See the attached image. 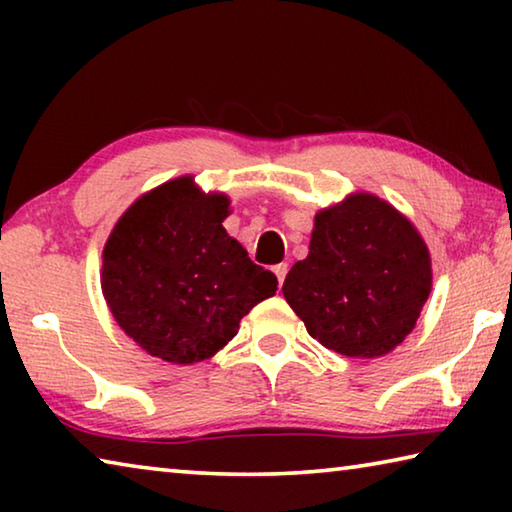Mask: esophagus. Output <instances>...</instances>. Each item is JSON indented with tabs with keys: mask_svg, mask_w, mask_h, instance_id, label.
<instances>
[{
	"mask_svg": "<svg viewBox=\"0 0 512 512\" xmlns=\"http://www.w3.org/2000/svg\"><path fill=\"white\" fill-rule=\"evenodd\" d=\"M287 271H289L287 264H277V266H273V273L277 275V282H280V287L284 284V277H287Z\"/></svg>",
	"mask_w": 512,
	"mask_h": 512,
	"instance_id": "obj_1",
	"label": "esophagus"
}]
</instances>
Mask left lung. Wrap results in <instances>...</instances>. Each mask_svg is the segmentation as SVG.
I'll use <instances>...</instances> for the list:
<instances>
[{"label": "left lung", "instance_id": "left-lung-1", "mask_svg": "<svg viewBox=\"0 0 512 512\" xmlns=\"http://www.w3.org/2000/svg\"><path fill=\"white\" fill-rule=\"evenodd\" d=\"M282 291L327 350L375 359L415 327L431 291L429 250L395 207L357 194L316 214L309 255Z\"/></svg>", "mask_w": 512, "mask_h": 512}]
</instances>
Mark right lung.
<instances>
[{
    "label": "right lung",
    "mask_w": 512,
    "mask_h": 512,
    "mask_svg": "<svg viewBox=\"0 0 512 512\" xmlns=\"http://www.w3.org/2000/svg\"><path fill=\"white\" fill-rule=\"evenodd\" d=\"M228 198L201 194L192 178L131 205L103 248L101 289L131 339L169 363L203 361L239 332L277 277L228 237Z\"/></svg>",
    "instance_id": "add662e5"
}]
</instances>
